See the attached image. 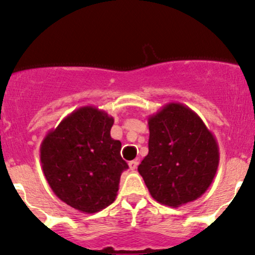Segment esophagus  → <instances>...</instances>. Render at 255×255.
Returning <instances> with one entry per match:
<instances>
[{
	"label": "esophagus",
	"mask_w": 255,
	"mask_h": 255,
	"mask_svg": "<svg viewBox=\"0 0 255 255\" xmlns=\"http://www.w3.org/2000/svg\"><path fill=\"white\" fill-rule=\"evenodd\" d=\"M137 164H139V160L137 159H134V160H130L129 163H128V165H129V169L130 170H135Z\"/></svg>",
	"instance_id": "esophagus-1"
}]
</instances>
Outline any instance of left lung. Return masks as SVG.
Listing matches in <instances>:
<instances>
[{
    "mask_svg": "<svg viewBox=\"0 0 255 255\" xmlns=\"http://www.w3.org/2000/svg\"><path fill=\"white\" fill-rule=\"evenodd\" d=\"M148 153L137 171L151 197L180 207L200 198L211 186L219 164L217 140L195 111L165 104L148 118Z\"/></svg>",
    "mask_w": 255,
    "mask_h": 255,
    "instance_id": "8db88e82",
    "label": "left lung"
}]
</instances>
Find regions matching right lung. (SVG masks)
<instances>
[{"label":"right lung","instance_id":"1","mask_svg":"<svg viewBox=\"0 0 255 255\" xmlns=\"http://www.w3.org/2000/svg\"><path fill=\"white\" fill-rule=\"evenodd\" d=\"M113 116L96 107L67 115L40 144L43 174L56 197L83 213H96L115 201L128 164L121 141L110 136Z\"/></svg>","mask_w":255,"mask_h":255}]
</instances>
